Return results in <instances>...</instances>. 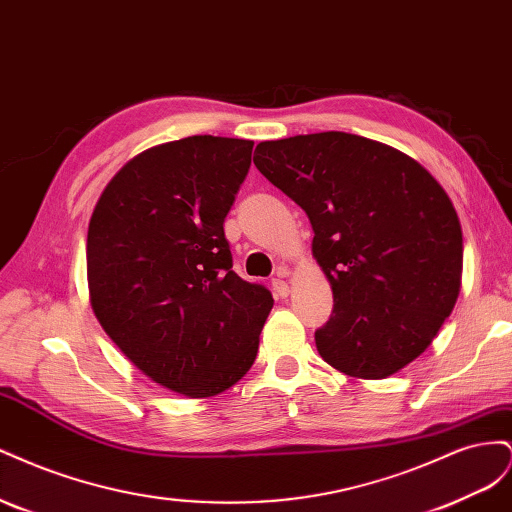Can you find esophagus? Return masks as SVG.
I'll list each match as a JSON object with an SVG mask.
<instances>
[{
	"label": "esophagus",
	"mask_w": 512,
	"mask_h": 512,
	"mask_svg": "<svg viewBox=\"0 0 512 512\" xmlns=\"http://www.w3.org/2000/svg\"><path fill=\"white\" fill-rule=\"evenodd\" d=\"M271 290L275 294V299H286L288 294H290L288 282H284L282 277H273V280H271Z\"/></svg>",
	"instance_id": "obj_1"
}]
</instances>
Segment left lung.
<instances>
[{"label":"left lung","instance_id":"1","mask_svg":"<svg viewBox=\"0 0 512 512\" xmlns=\"http://www.w3.org/2000/svg\"><path fill=\"white\" fill-rule=\"evenodd\" d=\"M254 164L312 222L333 288L322 359L380 380L423 354L461 286V224L442 185L406 153L346 132L265 141Z\"/></svg>","mask_w":512,"mask_h":512}]
</instances>
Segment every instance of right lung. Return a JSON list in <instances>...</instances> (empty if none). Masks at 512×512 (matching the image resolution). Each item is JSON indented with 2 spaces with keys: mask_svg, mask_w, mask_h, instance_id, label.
Wrapping results in <instances>:
<instances>
[{
  "mask_svg": "<svg viewBox=\"0 0 512 512\" xmlns=\"http://www.w3.org/2000/svg\"><path fill=\"white\" fill-rule=\"evenodd\" d=\"M252 141L188 136L143 151L106 185L87 230L91 307L145 374L188 397L252 367L269 288L232 271L224 220Z\"/></svg>",
  "mask_w": 512,
  "mask_h": 512,
  "instance_id": "obj_1",
  "label": "right lung"
}]
</instances>
